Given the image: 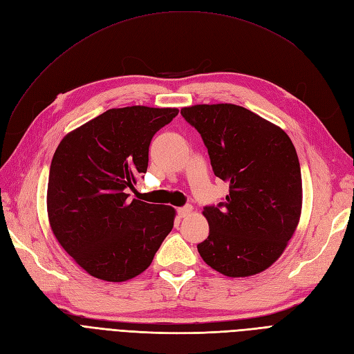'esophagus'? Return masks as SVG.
I'll return each mask as SVG.
<instances>
[{"instance_id": "1", "label": "esophagus", "mask_w": 354, "mask_h": 354, "mask_svg": "<svg viewBox=\"0 0 354 354\" xmlns=\"http://www.w3.org/2000/svg\"><path fill=\"white\" fill-rule=\"evenodd\" d=\"M177 214H178L180 218H185V217H187V216H190V214H192V207L186 205V207L177 208Z\"/></svg>"}]
</instances>
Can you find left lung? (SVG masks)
Here are the masks:
<instances>
[{
	"instance_id": "1",
	"label": "left lung",
	"mask_w": 354,
	"mask_h": 354,
	"mask_svg": "<svg viewBox=\"0 0 354 354\" xmlns=\"http://www.w3.org/2000/svg\"><path fill=\"white\" fill-rule=\"evenodd\" d=\"M181 115L201 134L214 174L229 183L226 201L203 208L209 234L198 245L202 260L230 277L266 270L301 216V169L291 138L230 103L195 104Z\"/></svg>"
}]
</instances>
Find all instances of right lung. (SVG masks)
Here are the masks:
<instances>
[{"instance_id": "add662e5", "label": "right lung", "mask_w": 354, "mask_h": 354, "mask_svg": "<svg viewBox=\"0 0 354 354\" xmlns=\"http://www.w3.org/2000/svg\"><path fill=\"white\" fill-rule=\"evenodd\" d=\"M176 108L109 109L57 146L51 160L47 211L53 233L88 274L133 279L151 266L174 226L176 209L128 201L127 189L146 174L152 137Z\"/></svg>"}]
</instances>
